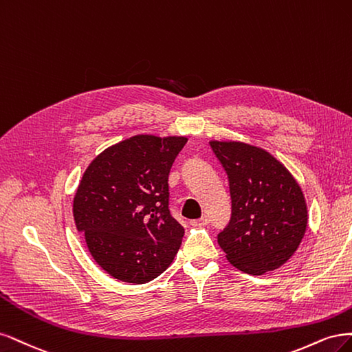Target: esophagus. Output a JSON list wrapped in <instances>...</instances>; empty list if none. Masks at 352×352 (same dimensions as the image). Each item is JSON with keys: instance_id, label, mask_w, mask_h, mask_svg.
Segmentation results:
<instances>
[{"instance_id": "esophagus-1", "label": "esophagus", "mask_w": 352, "mask_h": 352, "mask_svg": "<svg viewBox=\"0 0 352 352\" xmlns=\"http://www.w3.org/2000/svg\"><path fill=\"white\" fill-rule=\"evenodd\" d=\"M190 223L192 226H206L209 223V218L208 217H201L200 219H195V221H190Z\"/></svg>"}]
</instances>
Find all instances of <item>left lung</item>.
<instances>
[{
  "label": "left lung",
  "instance_id": "left-lung-1",
  "mask_svg": "<svg viewBox=\"0 0 352 352\" xmlns=\"http://www.w3.org/2000/svg\"><path fill=\"white\" fill-rule=\"evenodd\" d=\"M230 181L231 219L218 234L228 262L248 275L280 267L307 228L301 187L276 157L241 142L212 140Z\"/></svg>",
  "mask_w": 352,
  "mask_h": 352
}]
</instances>
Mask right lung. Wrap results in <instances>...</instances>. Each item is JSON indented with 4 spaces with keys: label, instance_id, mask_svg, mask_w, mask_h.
I'll list each match as a JSON object with an SVG mask.
<instances>
[{
    "label": "right lung",
    "instance_id": "obj_1",
    "mask_svg": "<svg viewBox=\"0 0 352 352\" xmlns=\"http://www.w3.org/2000/svg\"><path fill=\"white\" fill-rule=\"evenodd\" d=\"M187 138L139 134L90 162L73 214L95 262L122 282L146 283L173 263L184 228L169 213L168 175Z\"/></svg>",
    "mask_w": 352,
    "mask_h": 352
}]
</instances>
